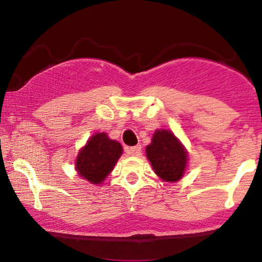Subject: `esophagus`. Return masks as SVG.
I'll use <instances>...</instances> for the list:
<instances>
[{
	"label": "esophagus",
	"mask_w": 262,
	"mask_h": 262,
	"mask_svg": "<svg viewBox=\"0 0 262 262\" xmlns=\"http://www.w3.org/2000/svg\"><path fill=\"white\" fill-rule=\"evenodd\" d=\"M127 152H128V154L134 155V156L140 155V152H141V146H140V145L130 146V148H127Z\"/></svg>",
	"instance_id": "esophagus-1"
}]
</instances>
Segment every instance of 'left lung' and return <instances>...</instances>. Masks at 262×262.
Masks as SVG:
<instances>
[{
	"label": "left lung",
	"mask_w": 262,
	"mask_h": 262,
	"mask_svg": "<svg viewBox=\"0 0 262 262\" xmlns=\"http://www.w3.org/2000/svg\"><path fill=\"white\" fill-rule=\"evenodd\" d=\"M146 158L156 175L167 182L179 181L187 165L186 149L175 135L165 129L152 135L151 144L146 146Z\"/></svg>",
	"instance_id": "left-lung-1"
}]
</instances>
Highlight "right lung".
Listing matches in <instances>:
<instances>
[{
	"label": "right lung",
	"instance_id": "obj_1",
	"mask_svg": "<svg viewBox=\"0 0 262 262\" xmlns=\"http://www.w3.org/2000/svg\"><path fill=\"white\" fill-rule=\"evenodd\" d=\"M122 151L118 141L110 139L106 133H96L80 150L75 164L76 171L82 179L98 185L110 175Z\"/></svg>",
	"mask_w": 262,
	"mask_h": 262
}]
</instances>
